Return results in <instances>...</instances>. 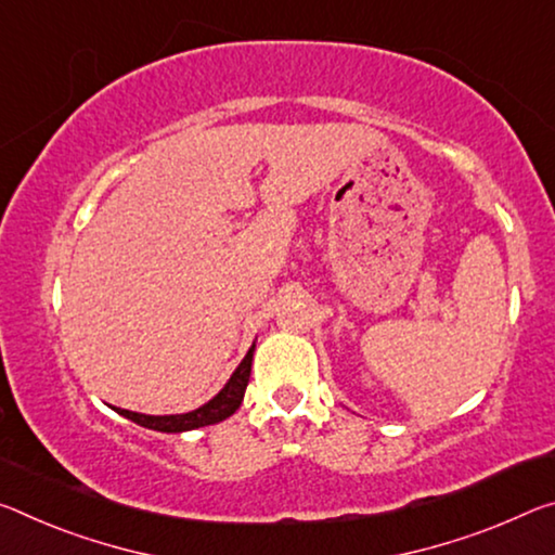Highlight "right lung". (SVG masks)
I'll list each match as a JSON object with an SVG mask.
<instances>
[{
  "instance_id": "obj_1",
  "label": "right lung",
  "mask_w": 555,
  "mask_h": 555,
  "mask_svg": "<svg viewBox=\"0 0 555 555\" xmlns=\"http://www.w3.org/2000/svg\"><path fill=\"white\" fill-rule=\"evenodd\" d=\"M254 348L257 346L251 343V348L246 350L244 360L236 365V371L232 373L230 380H227L224 388L197 410L180 412V415H143V412H130V410H120V408H113V410H116L122 417L133 420L140 427L155 429V433L178 435V433H190V429H197V427L217 425V422L227 420L230 415H234L236 410H240V404L244 400V390H246V385H249Z\"/></svg>"
}]
</instances>
